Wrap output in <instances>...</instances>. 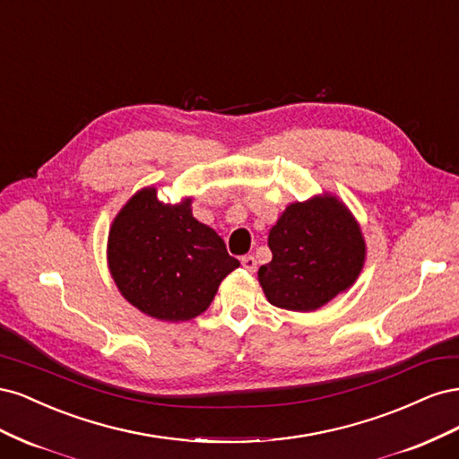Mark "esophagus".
<instances>
[{"mask_svg": "<svg viewBox=\"0 0 459 459\" xmlns=\"http://www.w3.org/2000/svg\"><path fill=\"white\" fill-rule=\"evenodd\" d=\"M241 266L247 270V272H256V258L253 255H247L241 258Z\"/></svg>", "mask_w": 459, "mask_h": 459, "instance_id": "esophagus-1", "label": "esophagus"}]
</instances>
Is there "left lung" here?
<instances>
[{
  "label": "left lung",
  "mask_w": 459,
  "mask_h": 459,
  "mask_svg": "<svg viewBox=\"0 0 459 459\" xmlns=\"http://www.w3.org/2000/svg\"><path fill=\"white\" fill-rule=\"evenodd\" d=\"M272 262L258 281L277 308L310 312L349 289L364 266L366 243L339 199L316 197L285 208L270 230Z\"/></svg>",
  "instance_id": "obj_1"
}]
</instances>
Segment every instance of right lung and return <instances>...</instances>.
<instances>
[{
	"label": "right lung",
	"mask_w": 459,
	"mask_h": 459,
	"mask_svg": "<svg viewBox=\"0 0 459 459\" xmlns=\"http://www.w3.org/2000/svg\"><path fill=\"white\" fill-rule=\"evenodd\" d=\"M108 268L120 293L137 310L187 322L203 314L220 281L239 268L226 243L182 204L159 201L147 187L126 203L108 233Z\"/></svg>",
	"instance_id": "right-lung-1"
}]
</instances>
